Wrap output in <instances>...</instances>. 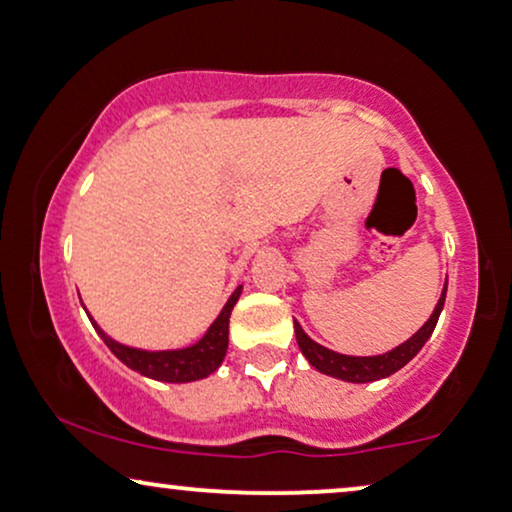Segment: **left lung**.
Instances as JSON below:
<instances>
[{"instance_id":"8db88e82","label":"left lung","mask_w":512,"mask_h":512,"mask_svg":"<svg viewBox=\"0 0 512 512\" xmlns=\"http://www.w3.org/2000/svg\"><path fill=\"white\" fill-rule=\"evenodd\" d=\"M444 298H447V284H444L440 301H437L433 315L428 317V322L423 324V327L418 329L414 336L407 338V341L400 343L397 348L388 350V353H383V355L357 357V355L334 353V350L324 348V345L313 341V338L305 334L301 324L294 320L298 348H301L305 360L313 364L320 374H327L331 378H341V381H348V383H371V381H378V378H388L390 374H395V371H400L404 364L414 360V357L418 355V350L426 345L430 334H433L437 320H440V313L444 308Z\"/></svg>"}]
</instances>
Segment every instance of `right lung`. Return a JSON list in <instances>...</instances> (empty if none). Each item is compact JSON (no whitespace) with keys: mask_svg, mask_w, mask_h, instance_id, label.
I'll return each instance as SVG.
<instances>
[{"mask_svg":"<svg viewBox=\"0 0 512 512\" xmlns=\"http://www.w3.org/2000/svg\"><path fill=\"white\" fill-rule=\"evenodd\" d=\"M242 294V284L232 291L228 303L223 305V310L218 317L211 322L207 334L199 338L197 343L188 345V348H176V350H143V348H131V345H124L115 341V338L105 334V331L98 327L94 317L89 313V320L98 331V336L103 338L105 345L112 350V355L117 357L119 362L126 364L129 369L138 371V374L155 378V381L164 383H190L199 381V378H207L209 374L223 364V357L228 353V324H230V313L235 308L237 298ZM86 310V308H84Z\"/></svg>","mask_w":512,"mask_h":512,"instance_id":"1","label":"right lung"}]
</instances>
